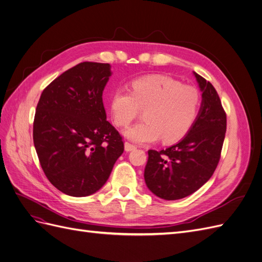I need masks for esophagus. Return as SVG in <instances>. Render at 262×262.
<instances>
[{"instance_id":"1","label":"esophagus","mask_w":262,"mask_h":262,"mask_svg":"<svg viewBox=\"0 0 262 262\" xmlns=\"http://www.w3.org/2000/svg\"><path fill=\"white\" fill-rule=\"evenodd\" d=\"M136 148H137V146L129 143V142H125L124 143V149L126 150V152H131V150H134Z\"/></svg>"}]
</instances>
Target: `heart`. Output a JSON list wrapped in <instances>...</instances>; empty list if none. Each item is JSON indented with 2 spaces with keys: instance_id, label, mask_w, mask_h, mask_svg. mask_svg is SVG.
<instances>
[{
  "instance_id": "obj_1",
  "label": "heart",
  "mask_w": 262,
  "mask_h": 262,
  "mask_svg": "<svg viewBox=\"0 0 262 262\" xmlns=\"http://www.w3.org/2000/svg\"><path fill=\"white\" fill-rule=\"evenodd\" d=\"M201 106V94L192 85L163 75H147L131 82V92L117 89L109 107L118 126L129 125L145 109L143 119L124 131V136L139 143H150L161 138L173 143L192 128Z\"/></svg>"
}]
</instances>
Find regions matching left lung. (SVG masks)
I'll return each mask as SVG.
<instances>
[{"mask_svg":"<svg viewBox=\"0 0 262 262\" xmlns=\"http://www.w3.org/2000/svg\"><path fill=\"white\" fill-rule=\"evenodd\" d=\"M202 102L192 128L162 150L149 149L144 169L147 188L164 200H178L195 192L213 175L226 132V114L210 82L193 72Z\"/></svg>","mask_w":262,"mask_h":262,"instance_id":"left-lung-1","label":"left lung"}]
</instances>
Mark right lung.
I'll use <instances>...</instances> for the list:
<instances>
[{
	"instance_id": "add662e5",
	"label": "right lung",
	"mask_w": 262,
	"mask_h": 262,
	"mask_svg": "<svg viewBox=\"0 0 262 262\" xmlns=\"http://www.w3.org/2000/svg\"><path fill=\"white\" fill-rule=\"evenodd\" d=\"M108 63L82 62L43 90L34 120V144L47 178L71 196L93 194L106 184L123 153L122 137L107 121L102 92Z\"/></svg>"
}]
</instances>
